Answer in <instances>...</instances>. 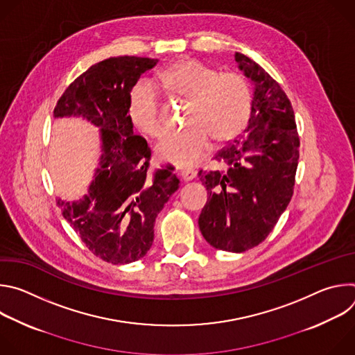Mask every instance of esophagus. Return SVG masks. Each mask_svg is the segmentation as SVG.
<instances>
[{
    "instance_id": "34e87169",
    "label": "esophagus",
    "mask_w": 355,
    "mask_h": 355,
    "mask_svg": "<svg viewBox=\"0 0 355 355\" xmlns=\"http://www.w3.org/2000/svg\"><path fill=\"white\" fill-rule=\"evenodd\" d=\"M180 174L184 181H192L196 178V171H193V170H181Z\"/></svg>"
}]
</instances>
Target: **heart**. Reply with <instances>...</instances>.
Instances as JSON below:
<instances>
[{"label":"heart","instance_id":"heart-1","mask_svg":"<svg viewBox=\"0 0 355 355\" xmlns=\"http://www.w3.org/2000/svg\"><path fill=\"white\" fill-rule=\"evenodd\" d=\"M160 83L175 96L191 101L187 128L167 132L156 146L162 160L178 167H192L207 155L209 137L216 143L234 139L245 128L251 114V88L247 80L232 71L219 73L198 59L185 58L159 73ZM132 123L144 135L163 132L160 96L148 81L133 85L128 99Z\"/></svg>","mask_w":355,"mask_h":355}]
</instances>
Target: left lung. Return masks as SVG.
I'll use <instances>...</instances> for the list:
<instances>
[{
  "mask_svg": "<svg viewBox=\"0 0 355 355\" xmlns=\"http://www.w3.org/2000/svg\"><path fill=\"white\" fill-rule=\"evenodd\" d=\"M234 59L254 84L251 114L245 130L215 156L225 170L198 173L209 195L198 225L212 247L243 252L266 240L289 204L299 136L279 84L250 58Z\"/></svg>",
  "mask_w": 355,
  "mask_h": 355,
  "instance_id": "left-lung-1",
  "label": "left lung"
}]
</instances>
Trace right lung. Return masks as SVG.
<instances>
[{
  "mask_svg": "<svg viewBox=\"0 0 355 355\" xmlns=\"http://www.w3.org/2000/svg\"><path fill=\"white\" fill-rule=\"evenodd\" d=\"M157 59L119 56L91 66L63 92L55 118L81 116L99 128L101 151L88 193L58 199L64 219L94 256L111 264L144 257L155 239V222L180 180L171 166L148 173L151 151L133 133L129 92Z\"/></svg>",
  "mask_w": 355,
  "mask_h": 355,
  "instance_id": "obj_1",
  "label": "right lung"
}]
</instances>
